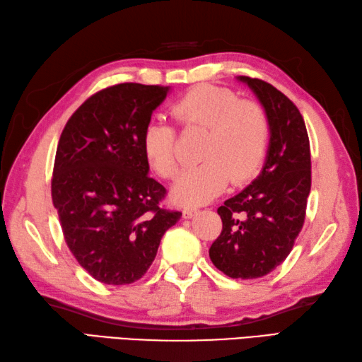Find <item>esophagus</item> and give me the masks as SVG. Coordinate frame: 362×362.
Listing matches in <instances>:
<instances>
[{"label":"esophagus","instance_id":"1","mask_svg":"<svg viewBox=\"0 0 362 362\" xmlns=\"http://www.w3.org/2000/svg\"><path fill=\"white\" fill-rule=\"evenodd\" d=\"M198 214V209L197 208H184L182 209V216H184V218H192V217H195Z\"/></svg>","mask_w":362,"mask_h":362}]
</instances>
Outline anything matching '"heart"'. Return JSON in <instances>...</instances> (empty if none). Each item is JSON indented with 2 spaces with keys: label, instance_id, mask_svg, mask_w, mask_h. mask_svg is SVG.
<instances>
[{
  "label": "heart",
  "instance_id": "b5f03b06",
  "mask_svg": "<svg viewBox=\"0 0 362 362\" xmlns=\"http://www.w3.org/2000/svg\"><path fill=\"white\" fill-rule=\"evenodd\" d=\"M170 115L182 128H206L202 164L187 168L175 184V200L184 206L204 204L218 197L230 181L243 184L259 172L267 153L270 122L253 100H240L231 88L202 84L170 106ZM142 150L150 167L164 180L178 175L176 129L151 120L142 132Z\"/></svg>",
  "mask_w": 362,
  "mask_h": 362
}]
</instances>
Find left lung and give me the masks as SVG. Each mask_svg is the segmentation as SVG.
<instances>
[{"instance_id":"obj_1","label":"left lung","mask_w":362,"mask_h":362,"mask_svg":"<svg viewBox=\"0 0 362 362\" xmlns=\"http://www.w3.org/2000/svg\"><path fill=\"white\" fill-rule=\"evenodd\" d=\"M253 88L270 122V145L261 175L217 209L222 233L209 257L226 276L261 278L292 252L303 228L311 190V148L298 107L262 79L240 76Z\"/></svg>"}]
</instances>
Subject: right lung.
Instances as JSON below:
<instances>
[{
    "label": "right lung",
    "instance_id": "right-lung-1",
    "mask_svg": "<svg viewBox=\"0 0 362 362\" xmlns=\"http://www.w3.org/2000/svg\"><path fill=\"white\" fill-rule=\"evenodd\" d=\"M167 86L122 83L88 97L59 139L51 198L64 239L97 281L131 284L145 275L162 235L181 218L148 176L142 132Z\"/></svg>",
    "mask_w": 362,
    "mask_h": 362
}]
</instances>
